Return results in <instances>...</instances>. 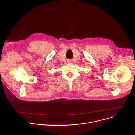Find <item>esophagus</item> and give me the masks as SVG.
Here are the masks:
<instances>
[{
    "mask_svg": "<svg viewBox=\"0 0 135 135\" xmlns=\"http://www.w3.org/2000/svg\"><path fill=\"white\" fill-rule=\"evenodd\" d=\"M72 62V61H71V60H69V61H68V62H69V63H70V62Z\"/></svg>",
    "mask_w": 135,
    "mask_h": 135,
    "instance_id": "obj_1",
    "label": "esophagus"
}]
</instances>
